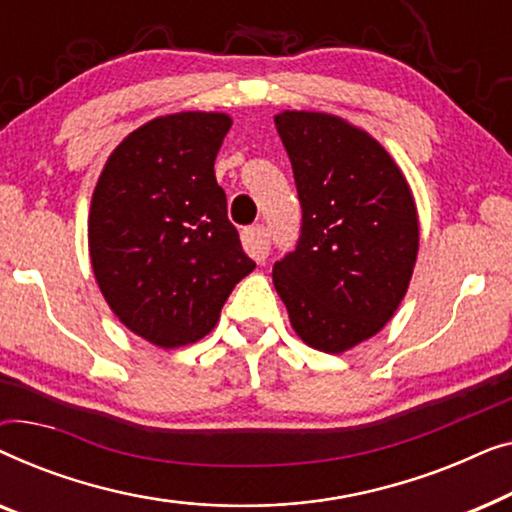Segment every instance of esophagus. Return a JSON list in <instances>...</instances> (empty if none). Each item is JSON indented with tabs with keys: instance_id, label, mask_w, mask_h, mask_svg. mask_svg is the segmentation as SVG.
Returning a JSON list of instances; mask_svg holds the SVG:
<instances>
[{
	"instance_id": "obj_1",
	"label": "esophagus",
	"mask_w": 512,
	"mask_h": 512,
	"mask_svg": "<svg viewBox=\"0 0 512 512\" xmlns=\"http://www.w3.org/2000/svg\"><path fill=\"white\" fill-rule=\"evenodd\" d=\"M242 244H244V251H247V254L254 258L256 263H263L270 254L268 228L251 226L247 230H242Z\"/></svg>"
}]
</instances>
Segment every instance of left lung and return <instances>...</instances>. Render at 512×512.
I'll return each mask as SVG.
<instances>
[{"instance_id":"obj_1","label":"left lung","mask_w":512,"mask_h":512,"mask_svg":"<svg viewBox=\"0 0 512 512\" xmlns=\"http://www.w3.org/2000/svg\"><path fill=\"white\" fill-rule=\"evenodd\" d=\"M303 226L272 268L293 331L342 354L380 333L408 291L419 221L401 167L366 130L319 111H282Z\"/></svg>"}]
</instances>
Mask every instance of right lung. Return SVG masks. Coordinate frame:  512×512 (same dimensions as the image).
I'll list each match as a JSON object with an SVG mask.
<instances>
[{
    "label": "right lung",
    "mask_w": 512,
    "mask_h": 512,
    "mask_svg": "<svg viewBox=\"0 0 512 512\" xmlns=\"http://www.w3.org/2000/svg\"><path fill=\"white\" fill-rule=\"evenodd\" d=\"M230 125L216 111L153 118L116 146L97 179L88 216L95 279L121 324L156 347L205 338L256 268L214 177Z\"/></svg>",
    "instance_id": "obj_1"
}]
</instances>
